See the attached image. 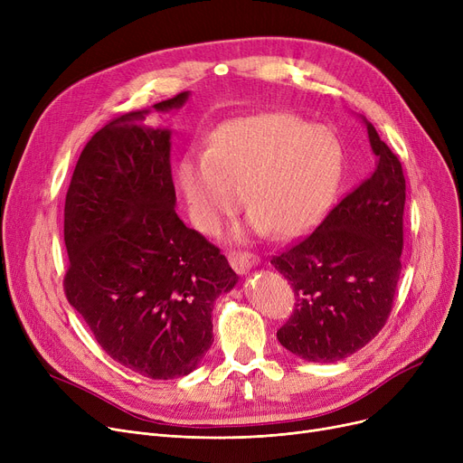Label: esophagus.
Masks as SVG:
<instances>
[{
    "label": "esophagus",
    "mask_w": 463,
    "mask_h": 463,
    "mask_svg": "<svg viewBox=\"0 0 463 463\" xmlns=\"http://www.w3.org/2000/svg\"><path fill=\"white\" fill-rule=\"evenodd\" d=\"M229 262L238 274H246L251 269V266H255L259 262V259L253 253H248V251H231L229 253Z\"/></svg>",
    "instance_id": "1"
}]
</instances>
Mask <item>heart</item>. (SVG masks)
Returning <instances> with one entry per match:
<instances>
[{
  "label": "heart",
  "mask_w": 463,
  "mask_h": 463,
  "mask_svg": "<svg viewBox=\"0 0 463 463\" xmlns=\"http://www.w3.org/2000/svg\"><path fill=\"white\" fill-rule=\"evenodd\" d=\"M344 173L337 137L287 112L236 118L217 128L204 157L180 163V187L193 222L213 231L240 204V191L257 227L295 238L317 225Z\"/></svg>",
  "instance_id": "1"
}]
</instances>
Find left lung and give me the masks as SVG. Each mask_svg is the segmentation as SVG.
Wrapping results in <instances>:
<instances>
[{"instance_id": "obj_1", "label": "left lung", "mask_w": 463, "mask_h": 463, "mask_svg": "<svg viewBox=\"0 0 463 463\" xmlns=\"http://www.w3.org/2000/svg\"><path fill=\"white\" fill-rule=\"evenodd\" d=\"M373 173L311 234L272 257L295 290L279 344L307 362H337L381 332L402 274L405 178L396 154L366 121Z\"/></svg>"}]
</instances>
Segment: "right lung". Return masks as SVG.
<instances>
[{"label":"right lung","instance_id":"right-lung-1","mask_svg":"<svg viewBox=\"0 0 463 463\" xmlns=\"http://www.w3.org/2000/svg\"><path fill=\"white\" fill-rule=\"evenodd\" d=\"M187 91L154 105L180 109ZM129 112L97 131L63 210V290L103 351L144 377L191 373L213 342V300L238 276L222 250L178 217L170 131Z\"/></svg>","mask_w":463,"mask_h":463}]
</instances>
